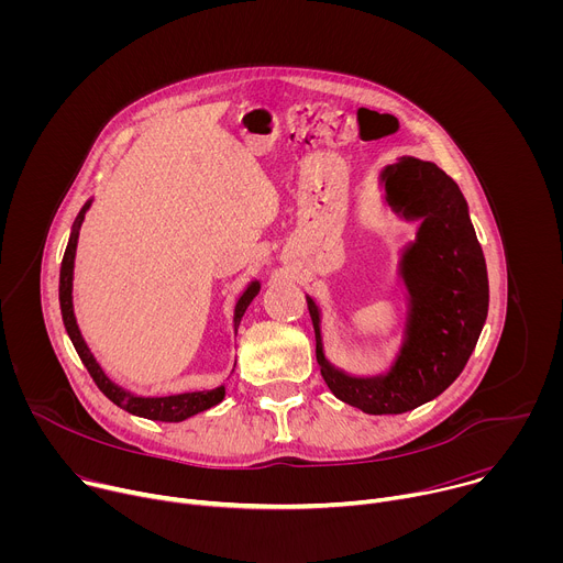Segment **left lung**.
Returning a JSON list of instances; mask_svg holds the SVG:
<instances>
[{
    "label": "left lung",
    "instance_id": "1",
    "mask_svg": "<svg viewBox=\"0 0 563 563\" xmlns=\"http://www.w3.org/2000/svg\"><path fill=\"white\" fill-rule=\"evenodd\" d=\"M385 202L404 220H421L417 240L400 256L410 309L406 336L391 367L352 376L334 367L320 336V309L307 307L316 332V361L343 404L367 415H404L448 389L463 372L488 316V272L467 202L434 163L398 157L380 172Z\"/></svg>",
    "mask_w": 563,
    "mask_h": 563
}]
</instances>
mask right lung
Returning a JSON list of instances; mask_svg holds the SVG:
<instances>
[{
    "instance_id": "obj_1",
    "label": "right lung",
    "mask_w": 563,
    "mask_h": 563,
    "mask_svg": "<svg viewBox=\"0 0 563 563\" xmlns=\"http://www.w3.org/2000/svg\"><path fill=\"white\" fill-rule=\"evenodd\" d=\"M93 200H89L82 209H79L73 229H70V238L68 245L62 258V269H59V309H62V320L66 334L77 352V356L82 358L85 367L89 369V374L93 376L96 385L100 387V391L113 400V404L122 410H126L129 415L142 417V419H151V421H165V423H178L185 421L198 412H205L213 406H218L220 400L224 398V385L213 387V389H202V391H183V394H169V396H137L124 387H120L118 383H113L104 369L100 367V363L96 361V356L91 354L89 345L85 343L82 334H79L77 320H75V311H73V267H75V250H77V235H79V227H82L85 213L89 211ZM261 291V283L252 280L247 285V289L240 294L235 309H233V332H238L240 320H243L250 302L258 296Z\"/></svg>"
}]
</instances>
